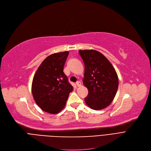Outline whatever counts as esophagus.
<instances>
[{
	"mask_svg": "<svg viewBox=\"0 0 151 151\" xmlns=\"http://www.w3.org/2000/svg\"><path fill=\"white\" fill-rule=\"evenodd\" d=\"M76 86H77L78 87H80L81 85V82H80V81H76Z\"/></svg>",
	"mask_w": 151,
	"mask_h": 151,
	"instance_id": "obj_1",
	"label": "esophagus"
}]
</instances>
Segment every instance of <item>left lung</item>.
<instances>
[{"instance_id": "8db88e82", "label": "left lung", "mask_w": 151, "mask_h": 151, "mask_svg": "<svg viewBox=\"0 0 151 151\" xmlns=\"http://www.w3.org/2000/svg\"><path fill=\"white\" fill-rule=\"evenodd\" d=\"M84 63L83 84L88 89L84 100L91 108L102 109L113 100L119 86L116 71L110 62L96 50L78 51Z\"/></svg>"}]
</instances>
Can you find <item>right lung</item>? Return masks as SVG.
<instances>
[{
    "mask_svg": "<svg viewBox=\"0 0 151 151\" xmlns=\"http://www.w3.org/2000/svg\"><path fill=\"white\" fill-rule=\"evenodd\" d=\"M69 52L52 54L41 63L34 75L32 92L43 111L56 114L64 108L73 86L63 72Z\"/></svg>",
    "mask_w": 151,
    "mask_h": 151,
    "instance_id": "obj_1",
    "label": "right lung"
}]
</instances>
